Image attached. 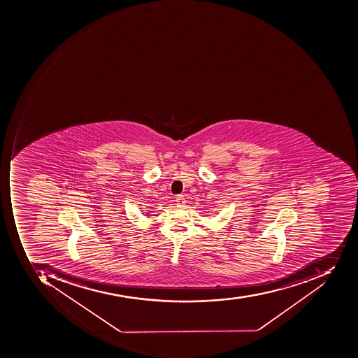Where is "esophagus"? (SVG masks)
Returning a JSON list of instances; mask_svg holds the SVG:
<instances>
[{
    "label": "esophagus",
    "mask_w": 358,
    "mask_h": 358,
    "mask_svg": "<svg viewBox=\"0 0 358 358\" xmlns=\"http://www.w3.org/2000/svg\"><path fill=\"white\" fill-rule=\"evenodd\" d=\"M185 202L184 196L178 195V197H176V206H178V208L185 207Z\"/></svg>",
    "instance_id": "34e87169"
}]
</instances>
